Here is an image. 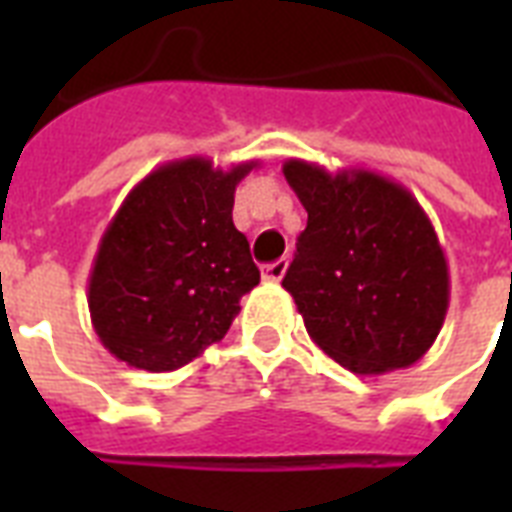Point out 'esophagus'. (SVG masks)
Returning <instances> with one entry per match:
<instances>
[{
	"instance_id": "esophagus-1",
	"label": "esophagus",
	"mask_w": 512,
	"mask_h": 512,
	"mask_svg": "<svg viewBox=\"0 0 512 512\" xmlns=\"http://www.w3.org/2000/svg\"><path fill=\"white\" fill-rule=\"evenodd\" d=\"M287 268H289V263L287 260H276V263H271V265H263V279L265 281H281L284 279V273H287Z\"/></svg>"
}]
</instances>
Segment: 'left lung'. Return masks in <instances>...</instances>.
<instances>
[{
    "instance_id": "8db88e82",
    "label": "left lung",
    "mask_w": 512,
    "mask_h": 512,
    "mask_svg": "<svg viewBox=\"0 0 512 512\" xmlns=\"http://www.w3.org/2000/svg\"><path fill=\"white\" fill-rule=\"evenodd\" d=\"M281 170L308 212L281 287L311 340L356 374L420 361L449 308V265L420 201L364 167L287 159Z\"/></svg>"
}]
</instances>
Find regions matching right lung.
Segmentation results:
<instances>
[{"instance_id": "add662e5", "label": "right lung", "mask_w": 512, "mask_h": 512, "mask_svg": "<svg viewBox=\"0 0 512 512\" xmlns=\"http://www.w3.org/2000/svg\"><path fill=\"white\" fill-rule=\"evenodd\" d=\"M260 162L220 170L175 159L140 180L111 217L87 281L92 327L108 353L146 372H175L215 345L260 284L233 225L236 185Z\"/></svg>"}]
</instances>
